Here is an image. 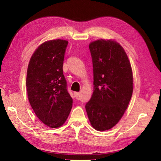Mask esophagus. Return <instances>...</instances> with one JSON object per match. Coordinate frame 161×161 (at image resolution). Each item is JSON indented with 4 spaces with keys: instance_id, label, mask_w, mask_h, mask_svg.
Instances as JSON below:
<instances>
[{
    "instance_id": "1",
    "label": "esophagus",
    "mask_w": 161,
    "mask_h": 161,
    "mask_svg": "<svg viewBox=\"0 0 161 161\" xmlns=\"http://www.w3.org/2000/svg\"><path fill=\"white\" fill-rule=\"evenodd\" d=\"M75 96L76 98H78L80 96V92H75Z\"/></svg>"
}]
</instances>
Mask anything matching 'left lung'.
Here are the masks:
<instances>
[{"label":"left lung","mask_w":161,"mask_h":161,"mask_svg":"<svg viewBox=\"0 0 161 161\" xmlns=\"http://www.w3.org/2000/svg\"><path fill=\"white\" fill-rule=\"evenodd\" d=\"M94 92L85 108L92 126L103 131L118 123L133 93V74L123 47L112 40L90 43Z\"/></svg>","instance_id":"left-lung-1"}]
</instances>
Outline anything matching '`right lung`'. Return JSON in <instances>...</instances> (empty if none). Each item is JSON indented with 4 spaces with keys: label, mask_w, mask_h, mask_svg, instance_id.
I'll return each mask as SVG.
<instances>
[{
    "label": "right lung",
    "mask_w": 161,
    "mask_h": 161,
    "mask_svg": "<svg viewBox=\"0 0 161 161\" xmlns=\"http://www.w3.org/2000/svg\"><path fill=\"white\" fill-rule=\"evenodd\" d=\"M68 42L47 41L39 46L30 60L26 87L30 103L37 118L51 128L61 126L72 106L63 75V62Z\"/></svg>",
    "instance_id": "right-lung-1"
}]
</instances>
